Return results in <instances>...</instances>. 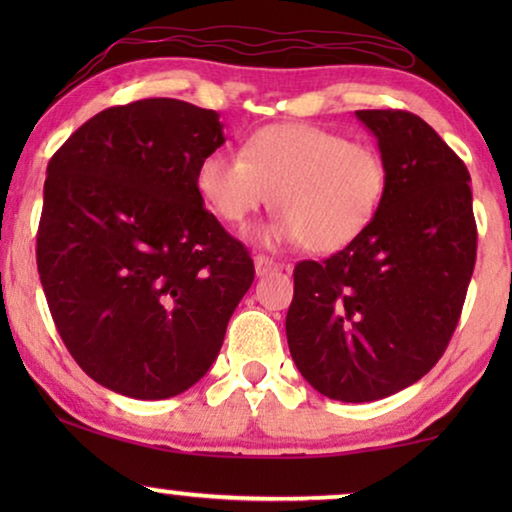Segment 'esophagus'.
<instances>
[{
  "label": "esophagus",
  "mask_w": 512,
  "mask_h": 512,
  "mask_svg": "<svg viewBox=\"0 0 512 512\" xmlns=\"http://www.w3.org/2000/svg\"><path fill=\"white\" fill-rule=\"evenodd\" d=\"M254 268H256V275L258 277H265V275H270V272H275V270L282 268V265H279L275 258L258 254V256H254Z\"/></svg>",
  "instance_id": "obj_1"
}]
</instances>
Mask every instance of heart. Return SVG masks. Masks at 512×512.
Masks as SVG:
<instances>
[{
    "instance_id": "obj_1",
    "label": "heart",
    "mask_w": 512,
    "mask_h": 512,
    "mask_svg": "<svg viewBox=\"0 0 512 512\" xmlns=\"http://www.w3.org/2000/svg\"><path fill=\"white\" fill-rule=\"evenodd\" d=\"M195 186L209 212L244 228L270 202L279 212L258 240L268 247L303 242L333 254L366 233L389 188V170L373 144L312 123L256 130L242 156L216 149L200 160Z\"/></svg>"
}]
</instances>
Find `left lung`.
Wrapping results in <instances>:
<instances>
[{
  "label": "left lung",
  "mask_w": 512,
  "mask_h": 512,
  "mask_svg": "<svg viewBox=\"0 0 512 512\" xmlns=\"http://www.w3.org/2000/svg\"><path fill=\"white\" fill-rule=\"evenodd\" d=\"M356 118L387 163V195L359 240L296 265L286 314L300 375L342 403L380 401L436 366L478 249L471 174L438 132L408 111Z\"/></svg>",
  "instance_id": "8db88e82"
}]
</instances>
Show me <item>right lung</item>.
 I'll use <instances>...</instances> for the list:
<instances>
[{
    "mask_svg": "<svg viewBox=\"0 0 512 512\" xmlns=\"http://www.w3.org/2000/svg\"><path fill=\"white\" fill-rule=\"evenodd\" d=\"M223 142L216 111L153 97L100 111L48 163L41 286L69 354L116 394L191 389L254 282L249 251L195 186Z\"/></svg>",
    "mask_w": 512,
    "mask_h": 512,
    "instance_id": "1",
    "label": "right lung"
}]
</instances>
